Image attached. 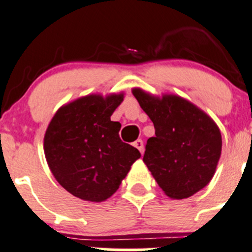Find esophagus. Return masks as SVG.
Segmentation results:
<instances>
[{
	"mask_svg": "<svg viewBox=\"0 0 252 252\" xmlns=\"http://www.w3.org/2000/svg\"><path fill=\"white\" fill-rule=\"evenodd\" d=\"M134 146L136 147V149L139 150V151L141 152V154H144L145 149H144V141L141 140V139H138L135 142H134Z\"/></svg>",
	"mask_w": 252,
	"mask_h": 252,
	"instance_id": "34e87169",
	"label": "esophagus"
}]
</instances>
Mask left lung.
<instances>
[{"mask_svg":"<svg viewBox=\"0 0 252 252\" xmlns=\"http://www.w3.org/2000/svg\"><path fill=\"white\" fill-rule=\"evenodd\" d=\"M133 94L155 126V136L145 146V164L167 196H191L215 174L222 151L220 129L205 112L179 96L159 100L140 89Z\"/></svg>","mask_w":252,"mask_h":252,"instance_id":"obj_1","label":"left lung"}]
</instances>
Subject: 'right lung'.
Returning a JSON list of instances; mask_svg holds the SVG:
<instances>
[{
  "mask_svg": "<svg viewBox=\"0 0 252 252\" xmlns=\"http://www.w3.org/2000/svg\"><path fill=\"white\" fill-rule=\"evenodd\" d=\"M123 95H90L63 106L45 134L44 149L56 180L74 196L101 202L112 196L140 152L119 138L111 121Z\"/></svg>",
  "mask_w": 252,
  "mask_h": 252,
  "instance_id": "obj_1",
  "label": "right lung"
}]
</instances>
